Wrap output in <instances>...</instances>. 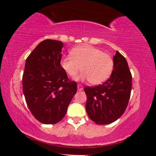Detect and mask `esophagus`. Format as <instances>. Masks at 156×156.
<instances>
[{
  "instance_id": "34e87169",
  "label": "esophagus",
  "mask_w": 156,
  "mask_h": 156,
  "mask_svg": "<svg viewBox=\"0 0 156 156\" xmlns=\"http://www.w3.org/2000/svg\"><path fill=\"white\" fill-rule=\"evenodd\" d=\"M77 88H78V91H82L83 90V86L80 85V84H78V86H77Z\"/></svg>"
}]
</instances>
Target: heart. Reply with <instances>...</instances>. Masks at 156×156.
I'll return each instance as SVG.
<instances>
[{"label":"heart","mask_w":156,"mask_h":156,"mask_svg":"<svg viewBox=\"0 0 156 156\" xmlns=\"http://www.w3.org/2000/svg\"><path fill=\"white\" fill-rule=\"evenodd\" d=\"M72 57L61 60V67L71 78H76L81 69L83 72L78 80H89L92 84H101L110 77L114 61L108 53L90 45H81L70 51Z\"/></svg>","instance_id":"heart-1"}]
</instances>
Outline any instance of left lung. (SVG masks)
<instances>
[{
	"label": "left lung",
	"mask_w": 156,
	"mask_h": 156,
	"mask_svg": "<svg viewBox=\"0 0 156 156\" xmlns=\"http://www.w3.org/2000/svg\"><path fill=\"white\" fill-rule=\"evenodd\" d=\"M114 68L106 81L94 87H87L86 111L89 117L98 125H107L119 119L125 112L132 88V76L128 62L116 51Z\"/></svg>",
	"instance_id": "8db88e82"
}]
</instances>
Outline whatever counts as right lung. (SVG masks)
I'll return each instance as SVG.
<instances>
[{"mask_svg": "<svg viewBox=\"0 0 156 156\" xmlns=\"http://www.w3.org/2000/svg\"><path fill=\"white\" fill-rule=\"evenodd\" d=\"M63 42L45 39L28 56L23 76V91L27 105L43 124H55L63 119L77 92L76 81H69L61 67Z\"/></svg>", "mask_w": 156, "mask_h": 156, "instance_id": "right-lung-1", "label": "right lung"}]
</instances>
